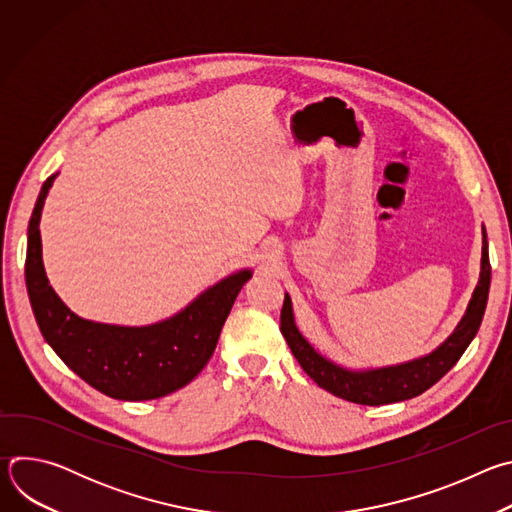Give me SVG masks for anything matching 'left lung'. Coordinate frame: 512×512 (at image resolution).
Segmentation results:
<instances>
[{
    "label": "left lung",
    "instance_id": "1",
    "mask_svg": "<svg viewBox=\"0 0 512 512\" xmlns=\"http://www.w3.org/2000/svg\"><path fill=\"white\" fill-rule=\"evenodd\" d=\"M482 265L480 279L468 304V310L450 338L437 346L431 354L415 358L397 367H385L375 371H348L330 362L322 354H318L310 342L300 334L294 322V310H291V300L285 294L281 308V334L289 344L291 352L298 358L300 367L308 373V377L318 383V387L328 393L358 403V405H387L405 401L421 395L429 387L440 381L454 364L460 360L464 350L474 340L482 316L488 302L490 291V259H488V241L486 231L482 229Z\"/></svg>",
    "mask_w": 512,
    "mask_h": 512
}]
</instances>
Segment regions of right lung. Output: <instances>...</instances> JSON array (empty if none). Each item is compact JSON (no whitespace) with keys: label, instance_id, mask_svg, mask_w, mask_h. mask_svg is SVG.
Instances as JSON below:
<instances>
[{"label":"right lung","instance_id":"1","mask_svg":"<svg viewBox=\"0 0 512 512\" xmlns=\"http://www.w3.org/2000/svg\"><path fill=\"white\" fill-rule=\"evenodd\" d=\"M52 174L38 194L26 253V285L44 340L85 383L121 401L166 397L188 385L210 360L223 324L251 279L243 269L208 287L188 308L170 320L129 328L83 320L72 314L48 285L42 265L40 216Z\"/></svg>","mask_w":512,"mask_h":512}]
</instances>
